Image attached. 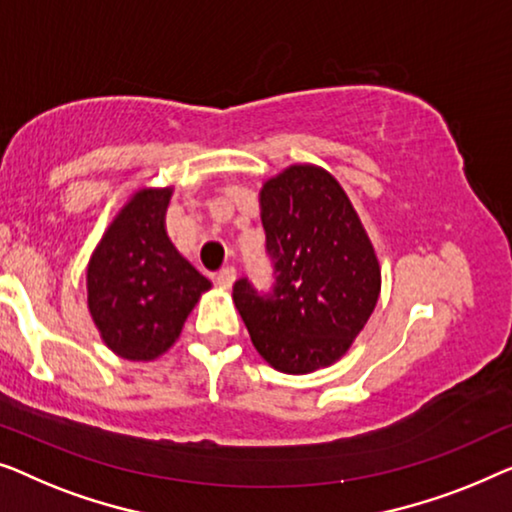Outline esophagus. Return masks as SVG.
Instances as JSON below:
<instances>
[{"label": "esophagus", "instance_id": "1", "mask_svg": "<svg viewBox=\"0 0 512 512\" xmlns=\"http://www.w3.org/2000/svg\"><path fill=\"white\" fill-rule=\"evenodd\" d=\"M234 280H236V269H234V266H227V269H222L218 273V285L222 287V290H229V287L234 285Z\"/></svg>", "mask_w": 512, "mask_h": 512}]
</instances>
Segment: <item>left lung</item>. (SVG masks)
<instances>
[{"instance_id": "8db88e82", "label": "left lung", "mask_w": 512, "mask_h": 512, "mask_svg": "<svg viewBox=\"0 0 512 512\" xmlns=\"http://www.w3.org/2000/svg\"><path fill=\"white\" fill-rule=\"evenodd\" d=\"M276 285L236 280L234 306L276 371L304 376L338 362L380 297V262L348 194L315 164H290L259 190Z\"/></svg>"}]
</instances>
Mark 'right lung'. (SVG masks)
<instances>
[{
  "label": "right lung",
  "mask_w": 512,
  "mask_h": 512,
  "mask_svg": "<svg viewBox=\"0 0 512 512\" xmlns=\"http://www.w3.org/2000/svg\"><path fill=\"white\" fill-rule=\"evenodd\" d=\"M174 187H141L106 227L88 262V311L106 348L129 362H153L181 336L211 280L167 234Z\"/></svg>",
  "instance_id": "1"
}]
</instances>
